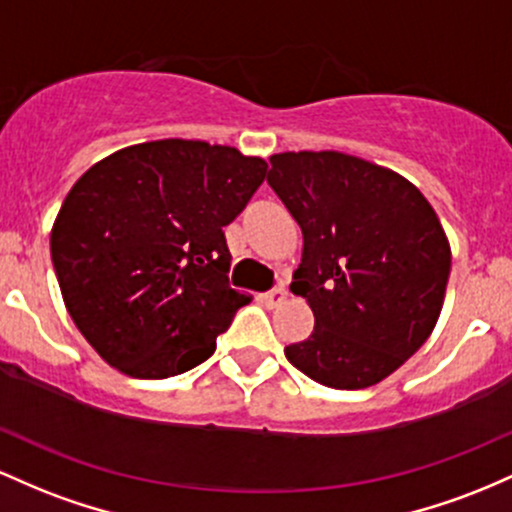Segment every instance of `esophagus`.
<instances>
[{
  "label": "esophagus",
  "instance_id": "34e87169",
  "mask_svg": "<svg viewBox=\"0 0 512 512\" xmlns=\"http://www.w3.org/2000/svg\"><path fill=\"white\" fill-rule=\"evenodd\" d=\"M263 300H266L268 307H280V304L287 300V290L283 285H275L271 292H266V295H263Z\"/></svg>",
  "mask_w": 512,
  "mask_h": 512
}]
</instances>
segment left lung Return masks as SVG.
<instances>
[{"label": "left lung", "mask_w": 512, "mask_h": 512, "mask_svg": "<svg viewBox=\"0 0 512 512\" xmlns=\"http://www.w3.org/2000/svg\"><path fill=\"white\" fill-rule=\"evenodd\" d=\"M268 186L302 229L290 290L314 312L285 358L331 389L382 382L438 324L452 263L438 215L404 176L343 152L273 154Z\"/></svg>", "instance_id": "8db88e82"}]
</instances>
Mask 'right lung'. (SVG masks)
<instances>
[{
	"label": "right lung",
	"instance_id": "1",
	"mask_svg": "<svg viewBox=\"0 0 512 512\" xmlns=\"http://www.w3.org/2000/svg\"><path fill=\"white\" fill-rule=\"evenodd\" d=\"M261 157L200 140L118 149L72 186L50 232L67 312L108 365L164 380L215 353L249 295L229 287L225 227Z\"/></svg>",
	"mask_w": 512,
	"mask_h": 512
}]
</instances>
